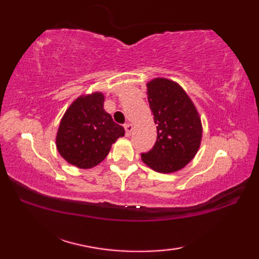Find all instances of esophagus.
I'll return each mask as SVG.
<instances>
[{
  "mask_svg": "<svg viewBox=\"0 0 259 259\" xmlns=\"http://www.w3.org/2000/svg\"><path fill=\"white\" fill-rule=\"evenodd\" d=\"M124 130H125V136L129 137L131 135V133H133L134 125L131 123H126V124H124Z\"/></svg>",
  "mask_w": 259,
  "mask_h": 259,
  "instance_id": "34e87169",
  "label": "esophagus"
}]
</instances>
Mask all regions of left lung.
Segmentation results:
<instances>
[{
	"label": "left lung",
	"mask_w": 259,
	"mask_h": 259,
	"mask_svg": "<svg viewBox=\"0 0 259 259\" xmlns=\"http://www.w3.org/2000/svg\"><path fill=\"white\" fill-rule=\"evenodd\" d=\"M148 102L157 124V141L141 153L148 167L170 174L183 169L199 149L201 120L189 96L177 82L156 78L147 83Z\"/></svg>",
	"instance_id": "8db88e82"
}]
</instances>
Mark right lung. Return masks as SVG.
I'll list each match as a JSON object with an SVG mask.
<instances>
[{
  "instance_id": "1",
  "label": "right lung",
  "mask_w": 259,
  "mask_h": 259,
  "mask_svg": "<svg viewBox=\"0 0 259 259\" xmlns=\"http://www.w3.org/2000/svg\"><path fill=\"white\" fill-rule=\"evenodd\" d=\"M101 92L80 96L71 103L60 122L57 149L70 164L89 169L100 163L120 137L123 126L117 124L103 109Z\"/></svg>"
}]
</instances>
